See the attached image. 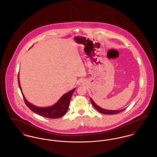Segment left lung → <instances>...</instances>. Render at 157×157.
<instances>
[{
  "instance_id": "obj_1",
  "label": "left lung",
  "mask_w": 157,
  "mask_h": 157,
  "mask_svg": "<svg viewBox=\"0 0 157 157\" xmlns=\"http://www.w3.org/2000/svg\"><path fill=\"white\" fill-rule=\"evenodd\" d=\"M90 102L92 103V105L94 106V107L98 110V111H99L102 113H104V114H107V115H112V114H117V113H118L120 112H122L124 110H125V109H121V110H107V109H103L101 107H99L98 105L96 104L94 101L91 98H90Z\"/></svg>"
}]
</instances>
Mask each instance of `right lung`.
Here are the masks:
<instances>
[{"label": "right lung", "instance_id": "obj_1", "mask_svg": "<svg viewBox=\"0 0 157 157\" xmlns=\"http://www.w3.org/2000/svg\"><path fill=\"white\" fill-rule=\"evenodd\" d=\"M19 75L18 74V83H19V88L21 90L25 104L32 111L37 113L38 115L42 116L44 117L52 118V119L60 118L62 116H63L65 114V113L67 112L71 99L74 92L75 91V88L64 94L62 97L60 98L59 101L52 106H47V107H38L36 106H35L34 105L30 104V102H29L27 101L26 98L25 97L21 86Z\"/></svg>", "mask_w": 157, "mask_h": 157}]
</instances>
